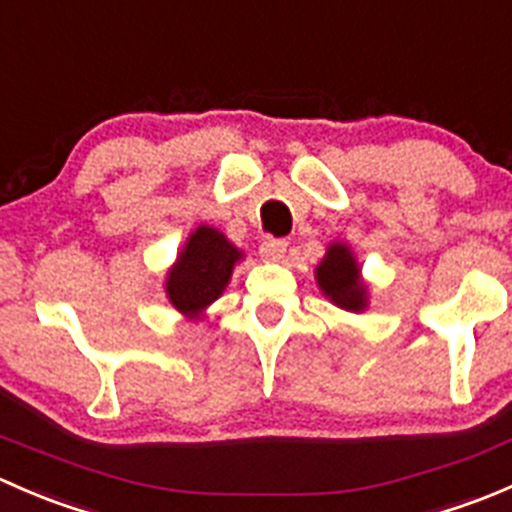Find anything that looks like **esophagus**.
I'll return each instance as SVG.
<instances>
[{
	"instance_id": "34e87169",
	"label": "esophagus",
	"mask_w": 512,
	"mask_h": 512,
	"mask_svg": "<svg viewBox=\"0 0 512 512\" xmlns=\"http://www.w3.org/2000/svg\"><path fill=\"white\" fill-rule=\"evenodd\" d=\"M289 242L285 237H267L265 242L260 245V255L265 257V260H282L287 252Z\"/></svg>"
}]
</instances>
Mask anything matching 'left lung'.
<instances>
[{
  "label": "left lung",
  "instance_id": "1",
  "mask_svg": "<svg viewBox=\"0 0 512 512\" xmlns=\"http://www.w3.org/2000/svg\"><path fill=\"white\" fill-rule=\"evenodd\" d=\"M317 282L322 292L342 309L359 312L366 307V289L361 285L359 267L347 245L329 247L327 257L317 267Z\"/></svg>",
  "mask_w": 512,
  "mask_h": 512
}]
</instances>
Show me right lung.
<instances>
[{
  "instance_id": "add662e5",
  "label": "right lung",
  "mask_w": 512,
  "mask_h": 512,
  "mask_svg": "<svg viewBox=\"0 0 512 512\" xmlns=\"http://www.w3.org/2000/svg\"><path fill=\"white\" fill-rule=\"evenodd\" d=\"M240 252L223 232L200 225L185 242L178 262L170 270L165 292L178 312L198 314L223 294Z\"/></svg>"
}]
</instances>
